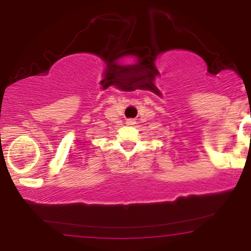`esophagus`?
Here are the masks:
<instances>
[{
    "mask_svg": "<svg viewBox=\"0 0 251 251\" xmlns=\"http://www.w3.org/2000/svg\"><path fill=\"white\" fill-rule=\"evenodd\" d=\"M126 124H127V125H134L135 122L133 119H128V120H126Z\"/></svg>",
    "mask_w": 251,
    "mask_h": 251,
    "instance_id": "esophagus-1",
    "label": "esophagus"
}]
</instances>
